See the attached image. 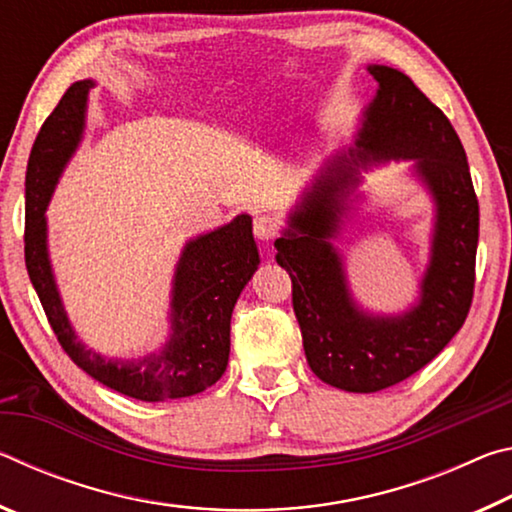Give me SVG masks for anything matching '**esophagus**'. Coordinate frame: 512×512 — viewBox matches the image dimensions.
<instances>
[{"label": "esophagus", "instance_id": "esophagus-1", "mask_svg": "<svg viewBox=\"0 0 512 512\" xmlns=\"http://www.w3.org/2000/svg\"><path fill=\"white\" fill-rule=\"evenodd\" d=\"M277 228H280V225H277V219H273V216H268V214L257 216L255 223H253L255 237H257V239H262V241H271V239H275V235H277Z\"/></svg>", "mask_w": 512, "mask_h": 512}]
</instances>
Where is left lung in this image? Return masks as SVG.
Here are the masks:
<instances>
[{
	"mask_svg": "<svg viewBox=\"0 0 512 512\" xmlns=\"http://www.w3.org/2000/svg\"><path fill=\"white\" fill-rule=\"evenodd\" d=\"M368 72L379 88L363 110L357 142L314 173L275 239L277 264L293 282L309 368L348 393L400 384L454 339L472 305L479 244V201L449 119L400 69L368 65ZM391 159L414 160V177L430 192L437 214L419 298L400 315H375L353 300L333 241L356 209L360 171Z\"/></svg>",
	"mask_w": 512,
	"mask_h": 512,
	"instance_id": "8db88e82",
	"label": "left lung"
}]
</instances>
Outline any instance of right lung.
Here are the masks:
<instances>
[{"label": "right lung", "mask_w": 512, "mask_h": 512, "mask_svg": "<svg viewBox=\"0 0 512 512\" xmlns=\"http://www.w3.org/2000/svg\"><path fill=\"white\" fill-rule=\"evenodd\" d=\"M92 79L76 81L42 124L27 167L24 259L49 325L76 366L121 395L142 402L178 400L221 379L230 357V318L259 266L250 214L189 239L171 280L169 336L140 359H106L85 348L67 318L47 244V207L67 162L79 149Z\"/></svg>", "instance_id": "obj_1"}]
</instances>
